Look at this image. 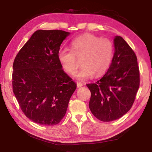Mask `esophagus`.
Listing matches in <instances>:
<instances>
[{"instance_id":"obj_1","label":"esophagus","mask_w":152,"mask_h":152,"mask_svg":"<svg viewBox=\"0 0 152 152\" xmlns=\"http://www.w3.org/2000/svg\"><path fill=\"white\" fill-rule=\"evenodd\" d=\"M77 86L78 88H79V87H81V86H83V84L80 82H79V81H77Z\"/></svg>"}]
</instances>
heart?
<instances>
[{"instance_id": "1", "label": "heart", "mask_w": 152, "mask_h": 152, "mask_svg": "<svg viewBox=\"0 0 152 152\" xmlns=\"http://www.w3.org/2000/svg\"><path fill=\"white\" fill-rule=\"evenodd\" d=\"M114 54V46L110 39H101L92 34L80 36L72 42L71 50L60 49L58 60L63 69L73 75L81 60L82 68L76 74L79 80H84L94 76L99 77L107 72Z\"/></svg>"}]
</instances>
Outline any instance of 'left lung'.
<instances>
[{
	"instance_id": "8db88e82",
	"label": "left lung",
	"mask_w": 152,
	"mask_h": 152,
	"mask_svg": "<svg viewBox=\"0 0 152 152\" xmlns=\"http://www.w3.org/2000/svg\"><path fill=\"white\" fill-rule=\"evenodd\" d=\"M115 52L106 73L95 83L86 86L91 92L89 108L102 121L119 119L134 103L140 86L137 58L121 37L114 39Z\"/></svg>"
}]
</instances>
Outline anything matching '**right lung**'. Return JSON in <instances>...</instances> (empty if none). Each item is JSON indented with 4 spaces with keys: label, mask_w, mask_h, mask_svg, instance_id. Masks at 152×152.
Instances as JSON below:
<instances>
[{
    "label": "right lung",
    "mask_w": 152,
    "mask_h": 152,
    "mask_svg": "<svg viewBox=\"0 0 152 152\" xmlns=\"http://www.w3.org/2000/svg\"><path fill=\"white\" fill-rule=\"evenodd\" d=\"M69 35L62 30L37 31L14 59V94L25 115L40 125L61 121L77 87L57 57Z\"/></svg>",
    "instance_id": "right-lung-1"
}]
</instances>
